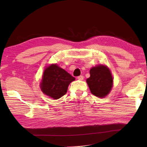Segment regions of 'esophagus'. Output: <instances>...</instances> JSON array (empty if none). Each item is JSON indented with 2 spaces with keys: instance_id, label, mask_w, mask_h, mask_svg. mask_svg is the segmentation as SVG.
<instances>
[{
  "instance_id": "obj_1",
  "label": "esophagus",
  "mask_w": 147,
  "mask_h": 147,
  "mask_svg": "<svg viewBox=\"0 0 147 147\" xmlns=\"http://www.w3.org/2000/svg\"><path fill=\"white\" fill-rule=\"evenodd\" d=\"M77 78L79 80H83V78H84V77H83V76H82V75H80V76H78Z\"/></svg>"
}]
</instances>
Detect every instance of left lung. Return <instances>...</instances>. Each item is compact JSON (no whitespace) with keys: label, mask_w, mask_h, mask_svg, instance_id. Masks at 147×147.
<instances>
[{"label":"left lung","mask_w":147,"mask_h":147,"mask_svg":"<svg viewBox=\"0 0 147 147\" xmlns=\"http://www.w3.org/2000/svg\"><path fill=\"white\" fill-rule=\"evenodd\" d=\"M90 73V77L86 80V82L92 94L100 98L108 95L113 83V78L109 69L100 65L92 67Z\"/></svg>","instance_id":"left-lung-1"}]
</instances>
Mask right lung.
<instances>
[{"mask_svg": "<svg viewBox=\"0 0 147 147\" xmlns=\"http://www.w3.org/2000/svg\"><path fill=\"white\" fill-rule=\"evenodd\" d=\"M75 78L56 64H52L43 72L41 90L45 95L54 99L64 95L67 87Z\"/></svg>", "mask_w": 147, "mask_h": 147, "instance_id": "1", "label": "right lung"}]
</instances>
